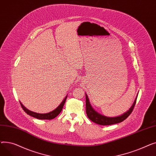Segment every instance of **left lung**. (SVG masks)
Instances as JSON below:
<instances>
[{"label": "left lung", "mask_w": 156, "mask_h": 156, "mask_svg": "<svg viewBox=\"0 0 156 156\" xmlns=\"http://www.w3.org/2000/svg\"><path fill=\"white\" fill-rule=\"evenodd\" d=\"M85 95H86V112L87 114V116L92 121L100 125H111L113 124L119 123V122L123 121L129 116V114L133 111L136 104V99H137L136 97V99L133 105H132V107L129 108V109L127 112L122 114V115L117 117H107L104 115H102V114L98 113L97 111H95L94 109V108L92 107L90 103L88 97L86 94H85Z\"/></svg>", "instance_id": "1"}]
</instances>
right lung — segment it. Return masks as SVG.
Masks as SVG:
<instances>
[{
	"instance_id": "obj_1",
	"label": "right lung",
	"mask_w": 156,
	"mask_h": 156,
	"mask_svg": "<svg viewBox=\"0 0 156 156\" xmlns=\"http://www.w3.org/2000/svg\"><path fill=\"white\" fill-rule=\"evenodd\" d=\"M66 99H67V96L64 98V99L61 102V104L55 109H54V111H52L50 112L45 113V114H40V113H37L35 112L31 111L24 107V106L21 104V102H20V104L21 105L23 109L24 110V111L27 114H28V115H30L32 117L38 119H52L58 116L59 114L61 112Z\"/></svg>"
}]
</instances>
